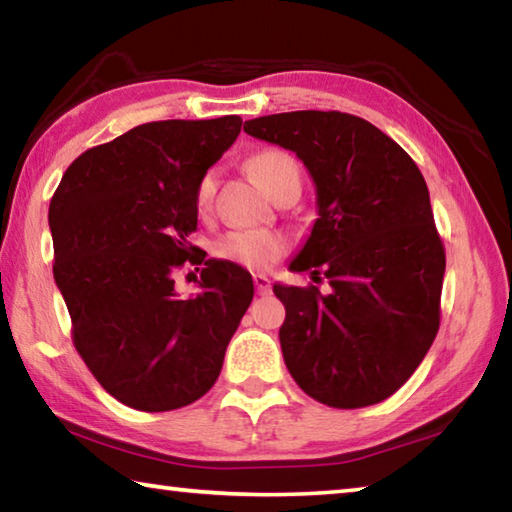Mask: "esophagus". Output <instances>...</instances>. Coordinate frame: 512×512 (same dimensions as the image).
Returning a JSON list of instances; mask_svg holds the SVG:
<instances>
[{
	"mask_svg": "<svg viewBox=\"0 0 512 512\" xmlns=\"http://www.w3.org/2000/svg\"><path fill=\"white\" fill-rule=\"evenodd\" d=\"M253 280H255L257 296H268V293H271V280H268L266 275H255Z\"/></svg>",
	"mask_w": 512,
	"mask_h": 512,
	"instance_id": "esophagus-1",
	"label": "esophagus"
}]
</instances>
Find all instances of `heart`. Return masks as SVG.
Instances as JSON below:
<instances>
[{
    "label": "heart",
    "mask_w": 512,
    "mask_h": 512,
    "mask_svg": "<svg viewBox=\"0 0 512 512\" xmlns=\"http://www.w3.org/2000/svg\"><path fill=\"white\" fill-rule=\"evenodd\" d=\"M248 169L253 178L262 185L268 194L277 183L291 171H298V162L291 153L282 149H264L248 160ZM214 176L205 173L196 187V207L205 212L212 203ZM289 241L277 230H232L214 241L212 253L216 259L250 268V271H266L277 259L287 253Z\"/></svg>",
    "instance_id": "b5f03b06"
}]
</instances>
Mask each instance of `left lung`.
I'll return each instance as SVG.
<instances>
[{
  "instance_id": "obj_1",
  "label": "left lung",
  "mask_w": 512,
  "mask_h": 512,
  "mask_svg": "<svg viewBox=\"0 0 512 512\" xmlns=\"http://www.w3.org/2000/svg\"><path fill=\"white\" fill-rule=\"evenodd\" d=\"M244 131L289 149L316 183L318 219L291 271L325 275L282 287L284 363L334 409L384 402L409 379L440 327L445 246L418 164L370 121L339 110L250 119Z\"/></svg>"
}]
</instances>
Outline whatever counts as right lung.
<instances>
[{
  "label": "right lung",
  "instance_id": "right-lung-1",
  "mask_svg": "<svg viewBox=\"0 0 512 512\" xmlns=\"http://www.w3.org/2000/svg\"><path fill=\"white\" fill-rule=\"evenodd\" d=\"M239 131L237 115L135 126L81 153L49 203L74 348L131 409L173 411L210 391L253 300L250 273L223 259H207L194 299H178L170 277L205 261L187 241L196 187Z\"/></svg>",
  "mask_w": 512,
  "mask_h": 512
}]
</instances>
